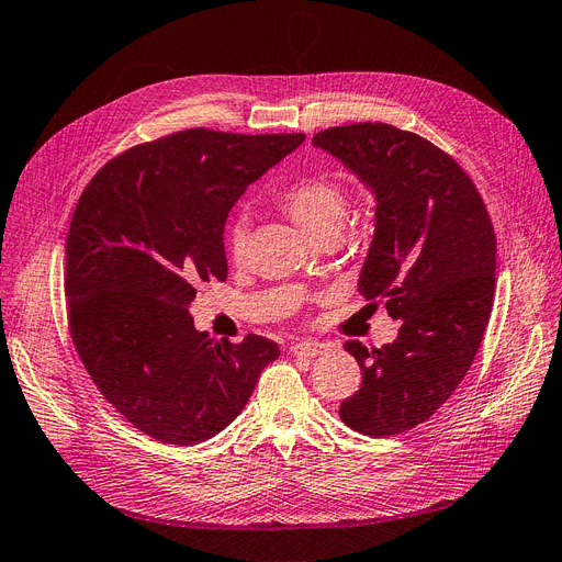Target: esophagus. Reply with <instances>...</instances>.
Returning a JSON list of instances; mask_svg holds the SVG:
<instances>
[{
	"instance_id": "34e87169",
	"label": "esophagus",
	"mask_w": 562,
	"mask_h": 562,
	"mask_svg": "<svg viewBox=\"0 0 562 562\" xmlns=\"http://www.w3.org/2000/svg\"><path fill=\"white\" fill-rule=\"evenodd\" d=\"M290 352L297 357H318V355L327 352V346L318 344V341H302V344L290 346Z\"/></svg>"
}]
</instances>
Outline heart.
<instances>
[{"instance_id":"heart-1","label":"heart","mask_w":562,"mask_h":562,"mask_svg":"<svg viewBox=\"0 0 562 562\" xmlns=\"http://www.w3.org/2000/svg\"><path fill=\"white\" fill-rule=\"evenodd\" d=\"M279 205L293 216L300 226L318 241L323 237L336 235L344 226L348 214V198L344 189L327 177H302L288 184L279 195ZM246 239H249V228L246 221L237 218L228 226L226 241L228 254L233 258H241L246 249Z\"/></svg>"}]
</instances>
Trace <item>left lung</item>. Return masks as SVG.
<instances>
[{
  "mask_svg": "<svg viewBox=\"0 0 562 562\" xmlns=\"http://www.w3.org/2000/svg\"><path fill=\"white\" fill-rule=\"evenodd\" d=\"M311 143L373 193L375 228L357 288L369 302L387 300L401 321L380 350L346 344L362 385L339 415L364 436L403 434L429 419L473 364L496 290V235L470 177L417 133L364 122Z\"/></svg>",
  "mask_w": 562,
  "mask_h": 562,
  "instance_id": "1",
  "label": "left lung"
}]
</instances>
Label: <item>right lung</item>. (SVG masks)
Returning <instances> with one entry per match:
<instances>
[{"label":"right lung","instance_id":"obj_1","mask_svg":"<svg viewBox=\"0 0 562 562\" xmlns=\"http://www.w3.org/2000/svg\"><path fill=\"white\" fill-rule=\"evenodd\" d=\"M304 138L189 128L120 154L82 191L66 237L71 336L99 392L143 434L216 436L279 357L256 334L216 344L189 306L198 281L228 277L223 231L239 195Z\"/></svg>","mask_w":562,"mask_h":562}]
</instances>
